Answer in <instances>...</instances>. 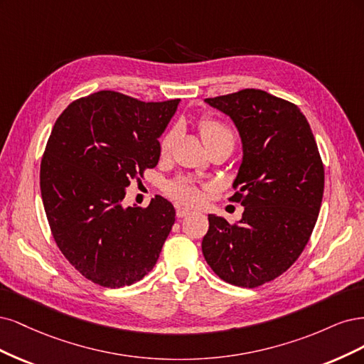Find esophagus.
Segmentation results:
<instances>
[{"instance_id": "esophagus-1", "label": "esophagus", "mask_w": 364, "mask_h": 364, "mask_svg": "<svg viewBox=\"0 0 364 364\" xmlns=\"http://www.w3.org/2000/svg\"><path fill=\"white\" fill-rule=\"evenodd\" d=\"M191 213H192L191 208H186V207H181V205L177 207V216L178 218H186V216H189Z\"/></svg>"}]
</instances>
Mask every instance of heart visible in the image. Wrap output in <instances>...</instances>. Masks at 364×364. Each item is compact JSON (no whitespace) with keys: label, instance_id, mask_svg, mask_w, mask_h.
I'll return each instance as SVG.
<instances>
[{"label":"heart","instance_id":"1","mask_svg":"<svg viewBox=\"0 0 364 364\" xmlns=\"http://www.w3.org/2000/svg\"><path fill=\"white\" fill-rule=\"evenodd\" d=\"M199 133L203 136L207 149L216 145H231V146L234 145V134L231 133L230 128L216 119L204 118L199 121ZM177 137H178L177 128H171V130H168L165 134H163V137L160 139V152L163 156L169 154ZM169 193L175 199H178V201L186 204H193L198 201L199 196H201V192H199L198 186L193 181L186 180V178L172 183L169 186Z\"/></svg>","mask_w":364,"mask_h":364}]
</instances>
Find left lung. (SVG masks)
Instances as JSON below:
<instances>
[{"mask_svg": "<svg viewBox=\"0 0 364 364\" xmlns=\"http://www.w3.org/2000/svg\"><path fill=\"white\" fill-rule=\"evenodd\" d=\"M205 102L239 132L242 161L230 199L245 210L232 225L208 215L203 254L219 278L254 289L286 272L306 248L322 204L323 165L295 104L259 89Z\"/></svg>", "mask_w": 364, "mask_h": 364, "instance_id": "left-lung-1", "label": "left lung"}]
</instances>
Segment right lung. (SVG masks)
<instances>
[{"label":"right lung","mask_w":364,"mask_h":364,"mask_svg":"<svg viewBox=\"0 0 364 364\" xmlns=\"http://www.w3.org/2000/svg\"><path fill=\"white\" fill-rule=\"evenodd\" d=\"M180 100L144 102L101 90L58 116L41 163V193L54 240L77 271L102 287L132 286L156 266L175 208L156 196L122 204L130 180L160 159Z\"/></svg>","instance_id":"add662e5"}]
</instances>
